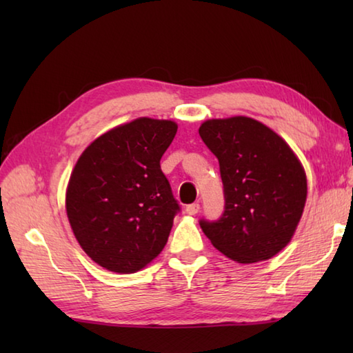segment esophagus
<instances>
[{"instance_id": "obj_1", "label": "esophagus", "mask_w": 353, "mask_h": 353, "mask_svg": "<svg viewBox=\"0 0 353 353\" xmlns=\"http://www.w3.org/2000/svg\"><path fill=\"white\" fill-rule=\"evenodd\" d=\"M185 211H186V214H188V215H196L200 211V205L199 203L188 205V206H186Z\"/></svg>"}]
</instances>
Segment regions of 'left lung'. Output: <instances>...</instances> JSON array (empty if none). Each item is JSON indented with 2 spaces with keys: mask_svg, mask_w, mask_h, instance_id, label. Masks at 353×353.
<instances>
[{
  "mask_svg": "<svg viewBox=\"0 0 353 353\" xmlns=\"http://www.w3.org/2000/svg\"><path fill=\"white\" fill-rule=\"evenodd\" d=\"M199 133L220 162L224 214L200 221L216 250L238 264L267 261L283 250L302 219L308 183L287 141L249 117L215 118Z\"/></svg>",
  "mask_w": 353,
  "mask_h": 353,
  "instance_id": "obj_1",
  "label": "left lung"
}]
</instances>
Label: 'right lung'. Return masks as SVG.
I'll use <instances>...</instances> for the list:
<instances>
[{"instance_id":"1","label":"right lung","mask_w":353,"mask_h":353,"mask_svg":"<svg viewBox=\"0 0 353 353\" xmlns=\"http://www.w3.org/2000/svg\"><path fill=\"white\" fill-rule=\"evenodd\" d=\"M176 132L171 119L141 117L100 134L74 165L65 194L70 226L109 272H139L168 241L179 205L161 157Z\"/></svg>"}]
</instances>
